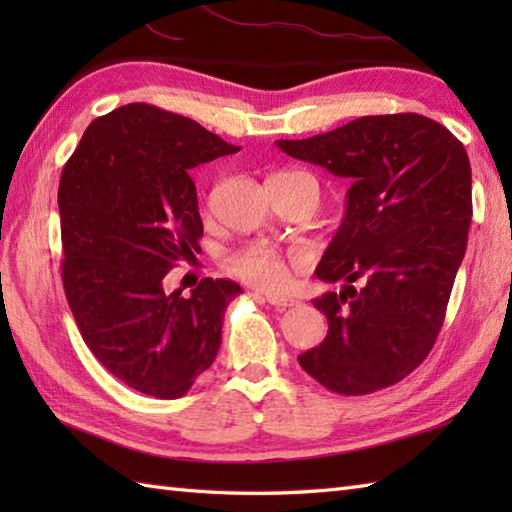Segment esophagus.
Returning <instances> with one entry per match:
<instances>
[{
    "label": "esophagus",
    "mask_w": 512,
    "mask_h": 512,
    "mask_svg": "<svg viewBox=\"0 0 512 512\" xmlns=\"http://www.w3.org/2000/svg\"><path fill=\"white\" fill-rule=\"evenodd\" d=\"M262 299L268 301L270 306L279 308V310H286V308L297 306L295 299H288V297H281V295H273V292H262Z\"/></svg>",
    "instance_id": "obj_1"
}]
</instances>
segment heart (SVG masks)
I'll use <instances>...</instances> for the list:
<instances>
[{
  "label": "heart",
  "mask_w": 512,
  "mask_h": 512,
  "mask_svg": "<svg viewBox=\"0 0 512 512\" xmlns=\"http://www.w3.org/2000/svg\"><path fill=\"white\" fill-rule=\"evenodd\" d=\"M297 262L295 257H288L281 250L268 244H248L239 248L228 262V268L235 277L246 284L266 290H281L290 279L288 264Z\"/></svg>",
  "instance_id": "heart-1"
}]
</instances>
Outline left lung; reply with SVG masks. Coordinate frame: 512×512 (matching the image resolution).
<instances>
[{
  "mask_svg": "<svg viewBox=\"0 0 512 512\" xmlns=\"http://www.w3.org/2000/svg\"><path fill=\"white\" fill-rule=\"evenodd\" d=\"M277 147L352 182L314 270L345 286L312 301L328 336L299 365L343 396L398 383L436 343L464 259L473 215L464 145L427 116L385 114ZM356 278L363 289L353 288Z\"/></svg>",
  "mask_w": 512,
  "mask_h": 512,
  "instance_id": "obj_1",
  "label": "left lung"
}]
</instances>
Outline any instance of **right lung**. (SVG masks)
<instances>
[{
	"instance_id": "add662e5",
	"label": "right lung",
	"mask_w": 512,
	"mask_h": 512,
	"mask_svg": "<svg viewBox=\"0 0 512 512\" xmlns=\"http://www.w3.org/2000/svg\"><path fill=\"white\" fill-rule=\"evenodd\" d=\"M237 151L187 116L132 103L94 118L63 167L65 297L92 354L140 394L184 396L220 350L239 284L202 279L182 297L162 281L200 250L191 169Z\"/></svg>"
}]
</instances>
